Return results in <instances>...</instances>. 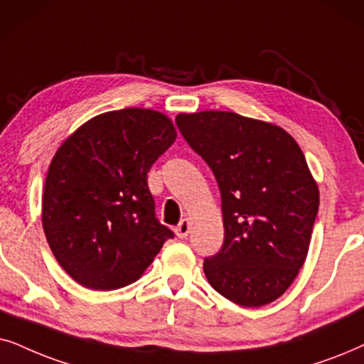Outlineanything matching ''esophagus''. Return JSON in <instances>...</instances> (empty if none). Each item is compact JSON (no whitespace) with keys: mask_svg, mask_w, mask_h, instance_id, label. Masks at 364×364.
Masks as SVG:
<instances>
[{"mask_svg":"<svg viewBox=\"0 0 364 364\" xmlns=\"http://www.w3.org/2000/svg\"><path fill=\"white\" fill-rule=\"evenodd\" d=\"M174 232H176L178 238H186L188 232H190V221L188 220H181L179 221V225L176 226V230H174Z\"/></svg>","mask_w":364,"mask_h":364,"instance_id":"34e87169","label":"esophagus"}]
</instances>
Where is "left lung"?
Segmentation results:
<instances>
[{"label":"left lung","instance_id":"left-lung-1","mask_svg":"<svg viewBox=\"0 0 364 364\" xmlns=\"http://www.w3.org/2000/svg\"><path fill=\"white\" fill-rule=\"evenodd\" d=\"M221 191L225 243L205 259L208 283L245 308L273 303L306 259L319 191L291 134L231 111L176 116Z\"/></svg>","mask_w":364,"mask_h":364}]
</instances>
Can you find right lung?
I'll use <instances>...</instances> for the list:
<instances>
[{"label": "right lung", "instance_id": "right-lung-1", "mask_svg": "<svg viewBox=\"0 0 364 364\" xmlns=\"http://www.w3.org/2000/svg\"><path fill=\"white\" fill-rule=\"evenodd\" d=\"M174 139L166 114L124 108L86 121L58 148L43 193V230L81 287H128L173 238L154 216L148 171Z\"/></svg>", "mask_w": 364, "mask_h": 364}]
</instances>
